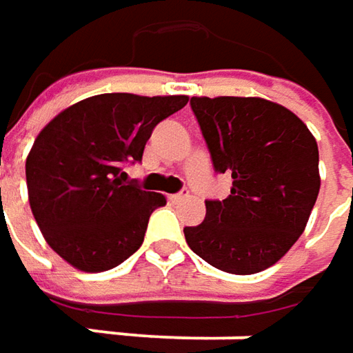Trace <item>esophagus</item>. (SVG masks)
<instances>
[{
	"mask_svg": "<svg viewBox=\"0 0 353 353\" xmlns=\"http://www.w3.org/2000/svg\"><path fill=\"white\" fill-rule=\"evenodd\" d=\"M188 196V190H181V192H176V194H170L169 200L170 202H181L184 198Z\"/></svg>",
	"mask_w": 353,
	"mask_h": 353,
	"instance_id": "esophagus-1",
	"label": "esophagus"
}]
</instances>
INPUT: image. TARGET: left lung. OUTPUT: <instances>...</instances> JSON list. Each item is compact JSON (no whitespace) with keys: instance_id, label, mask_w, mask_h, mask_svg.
Listing matches in <instances>:
<instances>
[{"instance_id":"8db88e82","label":"left lung","mask_w":353,"mask_h":353,"mask_svg":"<svg viewBox=\"0 0 353 353\" xmlns=\"http://www.w3.org/2000/svg\"><path fill=\"white\" fill-rule=\"evenodd\" d=\"M216 172L232 174L224 200H206V218L186 225L188 248L212 267L259 273L305 232L320 190L319 145L305 123L261 98H190Z\"/></svg>"}]
</instances>
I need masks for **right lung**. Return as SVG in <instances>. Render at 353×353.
I'll list each match as a JSON object with an SVG mask.
<instances>
[{
	"label": "right lung",
	"mask_w": 353,
	"mask_h": 353,
	"mask_svg": "<svg viewBox=\"0 0 353 353\" xmlns=\"http://www.w3.org/2000/svg\"><path fill=\"white\" fill-rule=\"evenodd\" d=\"M186 96L100 94L61 112L34 139L25 163L29 204L47 243L88 273L123 263L141 248L149 218L167 204L125 167L141 163L157 123Z\"/></svg>",
	"instance_id": "right-lung-1"
}]
</instances>
